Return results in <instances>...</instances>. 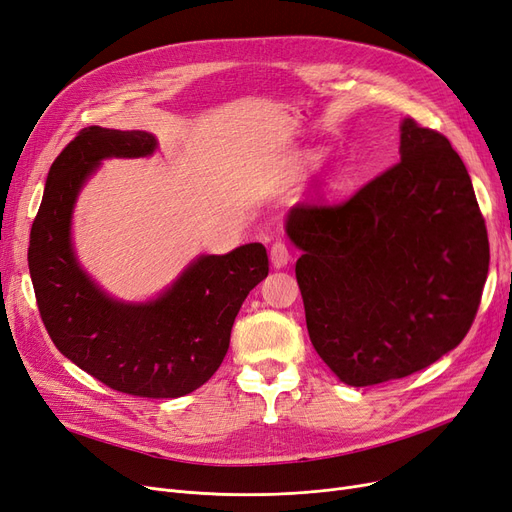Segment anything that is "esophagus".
<instances>
[{
  "mask_svg": "<svg viewBox=\"0 0 512 512\" xmlns=\"http://www.w3.org/2000/svg\"><path fill=\"white\" fill-rule=\"evenodd\" d=\"M270 261H272V266L276 268V270H280V268H285L287 263L291 261V253H289V249H287V244L285 242H274L272 244V249H270Z\"/></svg>",
  "mask_w": 512,
  "mask_h": 512,
  "instance_id": "1",
  "label": "esophagus"
}]
</instances>
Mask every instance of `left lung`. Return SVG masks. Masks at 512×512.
<instances>
[{
    "instance_id": "left-lung-1",
    "label": "left lung",
    "mask_w": 512,
    "mask_h": 512,
    "mask_svg": "<svg viewBox=\"0 0 512 512\" xmlns=\"http://www.w3.org/2000/svg\"><path fill=\"white\" fill-rule=\"evenodd\" d=\"M401 162L287 234L310 342L348 386L401 380L456 348L479 310L489 242L468 170L437 130L401 122Z\"/></svg>"
}]
</instances>
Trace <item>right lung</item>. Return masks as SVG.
<instances>
[{
    "instance_id": "obj_1",
    "label": "right lung",
    "mask_w": 512,
    "mask_h": 512,
    "mask_svg": "<svg viewBox=\"0 0 512 512\" xmlns=\"http://www.w3.org/2000/svg\"><path fill=\"white\" fill-rule=\"evenodd\" d=\"M156 149L145 130L84 128L50 166L31 227L29 274L46 331L71 363L118 392L177 399L223 363L242 301L268 276V253L251 242L200 255L147 301L105 293L75 255V202L103 160L147 158Z\"/></svg>"
}]
</instances>
